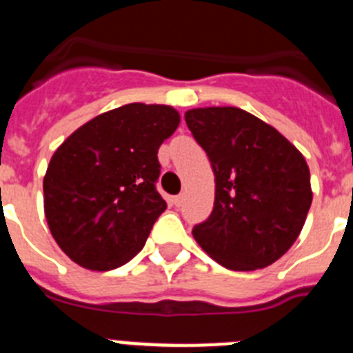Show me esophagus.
<instances>
[{
    "instance_id": "obj_1",
    "label": "esophagus",
    "mask_w": 353,
    "mask_h": 353,
    "mask_svg": "<svg viewBox=\"0 0 353 353\" xmlns=\"http://www.w3.org/2000/svg\"><path fill=\"white\" fill-rule=\"evenodd\" d=\"M183 203V194H179V196H173V205L174 207H180V205Z\"/></svg>"
}]
</instances>
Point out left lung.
Masks as SVG:
<instances>
[{
    "instance_id": "left-lung-1",
    "label": "left lung",
    "mask_w": 353,
    "mask_h": 353,
    "mask_svg": "<svg viewBox=\"0 0 353 353\" xmlns=\"http://www.w3.org/2000/svg\"><path fill=\"white\" fill-rule=\"evenodd\" d=\"M185 123L215 174L214 210L192 230L230 270L269 267L297 240L310 212V168L281 132L239 108H198Z\"/></svg>"
}]
</instances>
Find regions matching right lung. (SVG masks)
<instances>
[{
	"instance_id": "1",
	"label": "right lung",
	"mask_w": 353,
	"mask_h": 353,
	"mask_svg": "<svg viewBox=\"0 0 353 353\" xmlns=\"http://www.w3.org/2000/svg\"><path fill=\"white\" fill-rule=\"evenodd\" d=\"M179 123L171 105L134 102L86 121L58 146L43 176V210L72 261L102 272L141 251L166 210L155 189L159 146Z\"/></svg>"
}]
</instances>
